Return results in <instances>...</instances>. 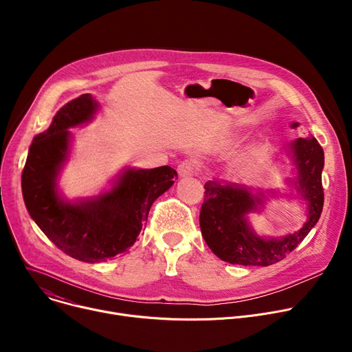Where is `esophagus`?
<instances>
[{
	"mask_svg": "<svg viewBox=\"0 0 352 352\" xmlns=\"http://www.w3.org/2000/svg\"><path fill=\"white\" fill-rule=\"evenodd\" d=\"M199 171V164L195 160H184L178 166L179 177H190Z\"/></svg>",
	"mask_w": 352,
	"mask_h": 352,
	"instance_id": "1",
	"label": "esophagus"
}]
</instances>
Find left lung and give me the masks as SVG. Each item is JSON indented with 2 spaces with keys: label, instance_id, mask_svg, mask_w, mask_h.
I'll list each match as a JSON object with an SVG mask.
<instances>
[{
  "label": "left lung",
  "instance_id": "1",
  "mask_svg": "<svg viewBox=\"0 0 352 352\" xmlns=\"http://www.w3.org/2000/svg\"><path fill=\"white\" fill-rule=\"evenodd\" d=\"M298 122L291 124L296 128ZM291 159L296 168L292 181L298 193L308 204V220L302 228L280 238H263L249 227L246 214L263 205V193L254 195L236 184L208 181L200 209V231L221 261L242 266H270L283 261L304 241L316 226L323 210L322 170L324 153L315 138H298L289 144Z\"/></svg>",
  "mask_w": 352,
  "mask_h": 352
}]
</instances>
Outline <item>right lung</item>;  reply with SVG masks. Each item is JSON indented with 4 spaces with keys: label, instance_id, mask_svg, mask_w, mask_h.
Returning a JSON list of instances; mask_svg holds the SVG:
<instances>
[{
    "label": "right lung",
    "instance_id": "add662e5",
    "mask_svg": "<svg viewBox=\"0 0 352 352\" xmlns=\"http://www.w3.org/2000/svg\"><path fill=\"white\" fill-rule=\"evenodd\" d=\"M98 104L86 93L57 111L50 128L34 136L22 171V193L34 223L68 256L98 263L125 254L135 243L155 200L177 179L168 166L125 170L96 197L68 202L57 177L69 152V128L89 122Z\"/></svg>",
    "mask_w": 352,
    "mask_h": 352
}]
</instances>
